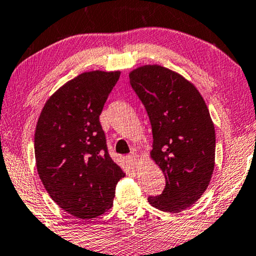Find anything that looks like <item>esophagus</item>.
<instances>
[{
  "instance_id": "obj_1",
  "label": "esophagus",
  "mask_w": 256,
  "mask_h": 256,
  "mask_svg": "<svg viewBox=\"0 0 256 256\" xmlns=\"http://www.w3.org/2000/svg\"><path fill=\"white\" fill-rule=\"evenodd\" d=\"M128 162L131 164V166L132 167H138L139 166V164H140V159H139V156H138V154H131V156H128Z\"/></svg>"
}]
</instances>
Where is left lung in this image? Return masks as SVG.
I'll use <instances>...</instances> for the list:
<instances>
[{
    "mask_svg": "<svg viewBox=\"0 0 256 256\" xmlns=\"http://www.w3.org/2000/svg\"><path fill=\"white\" fill-rule=\"evenodd\" d=\"M130 84L148 114L150 156L166 178L161 195L147 200L164 212L184 210L203 195L214 168L216 133L206 104L195 86L156 64L131 72Z\"/></svg>",
    "mask_w": 256,
    "mask_h": 256,
    "instance_id": "1",
    "label": "left lung"
}]
</instances>
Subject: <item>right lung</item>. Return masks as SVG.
I'll return each instance as SVG.
<instances>
[{
  "label": "right lung",
  "instance_id": "right-lung-1",
  "mask_svg": "<svg viewBox=\"0 0 256 256\" xmlns=\"http://www.w3.org/2000/svg\"><path fill=\"white\" fill-rule=\"evenodd\" d=\"M120 72H89L67 82L50 97L34 133L39 178L51 198L78 219L111 208L125 174L108 150L100 123Z\"/></svg>",
  "mask_w": 256,
  "mask_h": 256
}]
</instances>
